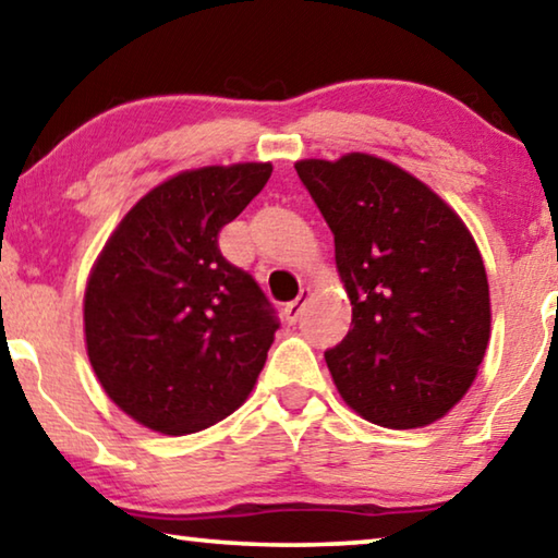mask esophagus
Here are the masks:
<instances>
[{
	"label": "esophagus",
	"mask_w": 558,
	"mask_h": 558,
	"mask_svg": "<svg viewBox=\"0 0 558 558\" xmlns=\"http://www.w3.org/2000/svg\"><path fill=\"white\" fill-rule=\"evenodd\" d=\"M307 298H311V290H300V295L293 300V303H288L286 305V311H282V317H286V323L288 325H293V323H298V317H300V313H303V307H305V303H307Z\"/></svg>",
	"instance_id": "esophagus-1"
}]
</instances>
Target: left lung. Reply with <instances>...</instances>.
<instances>
[{"label":"left lung","mask_w":558,"mask_h":558,"mask_svg":"<svg viewBox=\"0 0 558 558\" xmlns=\"http://www.w3.org/2000/svg\"><path fill=\"white\" fill-rule=\"evenodd\" d=\"M295 171L335 235L352 330L325 352L342 400L390 429L424 427L470 390L489 342L472 233L435 191L367 154Z\"/></svg>","instance_id":"left-lung-1"}]
</instances>
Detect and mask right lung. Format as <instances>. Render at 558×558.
<instances>
[{
	"label": "right lung",
	"mask_w": 558,
	"mask_h": 558,
	"mask_svg": "<svg viewBox=\"0 0 558 558\" xmlns=\"http://www.w3.org/2000/svg\"><path fill=\"white\" fill-rule=\"evenodd\" d=\"M270 163L206 166L148 191L104 245L84 295L86 352L106 395L163 435L235 412L268 357L278 317L258 282L223 258Z\"/></svg>",
	"instance_id": "obj_1"
}]
</instances>
